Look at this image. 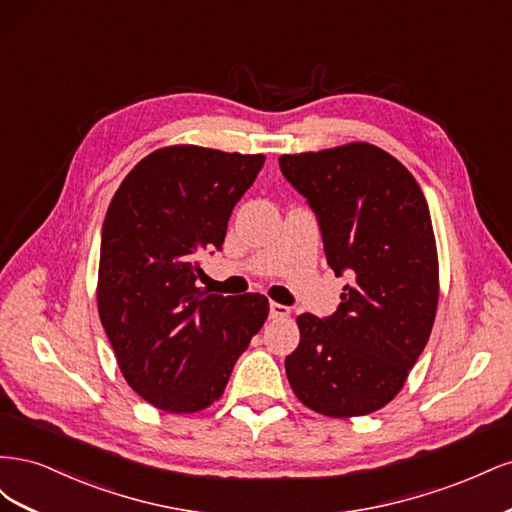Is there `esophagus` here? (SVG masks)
<instances>
[{
    "label": "esophagus",
    "mask_w": 512,
    "mask_h": 512,
    "mask_svg": "<svg viewBox=\"0 0 512 512\" xmlns=\"http://www.w3.org/2000/svg\"><path fill=\"white\" fill-rule=\"evenodd\" d=\"M290 316V307L282 303H269V318H286Z\"/></svg>",
    "instance_id": "1"
}]
</instances>
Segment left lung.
Masks as SVG:
<instances>
[{
    "instance_id": "left-lung-1",
    "label": "left lung",
    "mask_w": 512,
    "mask_h": 512,
    "mask_svg": "<svg viewBox=\"0 0 512 512\" xmlns=\"http://www.w3.org/2000/svg\"><path fill=\"white\" fill-rule=\"evenodd\" d=\"M280 168L316 215L329 267L350 280L335 314L297 318L288 382L324 416L376 412L401 391L436 318L427 200L404 164L367 143L282 156Z\"/></svg>"
}]
</instances>
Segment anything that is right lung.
I'll use <instances>...</instances> for the list:
<instances>
[{
    "label": "right lung",
    "mask_w": 512,
    "mask_h": 512,
    "mask_svg": "<svg viewBox=\"0 0 512 512\" xmlns=\"http://www.w3.org/2000/svg\"><path fill=\"white\" fill-rule=\"evenodd\" d=\"M265 156L177 145L149 153L106 211L98 312L123 378L175 414L220 399L269 314L267 297L209 294L200 256L220 252L232 209Z\"/></svg>",
    "instance_id": "right-lung-1"
}]
</instances>
